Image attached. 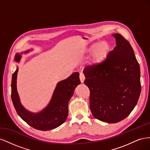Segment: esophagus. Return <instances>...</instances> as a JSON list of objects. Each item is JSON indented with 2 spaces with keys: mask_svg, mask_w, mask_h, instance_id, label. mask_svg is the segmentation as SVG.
<instances>
[{
  "mask_svg": "<svg viewBox=\"0 0 150 150\" xmlns=\"http://www.w3.org/2000/svg\"><path fill=\"white\" fill-rule=\"evenodd\" d=\"M79 78H80L81 83H84V79H85V77H84V74H83V73H80V75H79Z\"/></svg>",
  "mask_w": 150,
  "mask_h": 150,
  "instance_id": "34e87169",
  "label": "esophagus"
}]
</instances>
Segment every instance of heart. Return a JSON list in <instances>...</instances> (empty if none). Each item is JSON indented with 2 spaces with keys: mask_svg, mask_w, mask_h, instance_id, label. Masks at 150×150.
<instances>
[{
  "mask_svg": "<svg viewBox=\"0 0 150 150\" xmlns=\"http://www.w3.org/2000/svg\"><path fill=\"white\" fill-rule=\"evenodd\" d=\"M110 51V44L106 41H101L91 44L87 49V52H93V62L94 64H99L106 58Z\"/></svg>",
  "mask_w": 150,
  "mask_h": 150,
  "instance_id": "obj_1",
  "label": "heart"
}]
</instances>
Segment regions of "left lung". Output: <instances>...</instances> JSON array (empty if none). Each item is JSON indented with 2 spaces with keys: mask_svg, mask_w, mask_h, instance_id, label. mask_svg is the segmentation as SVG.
Masks as SVG:
<instances>
[{
  "mask_svg": "<svg viewBox=\"0 0 150 150\" xmlns=\"http://www.w3.org/2000/svg\"><path fill=\"white\" fill-rule=\"evenodd\" d=\"M112 35L116 46L106 59L83 70L84 84L90 91L92 115L108 123L126 118L137 105L141 93L140 68L133 49L120 34Z\"/></svg>",
  "mask_w": 150,
  "mask_h": 150,
  "instance_id": "left-lung-1",
  "label": "left lung"
}]
</instances>
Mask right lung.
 Returning a JSON list of instances; mask_svg holds the SVG:
<instances>
[{
	"mask_svg": "<svg viewBox=\"0 0 150 150\" xmlns=\"http://www.w3.org/2000/svg\"><path fill=\"white\" fill-rule=\"evenodd\" d=\"M32 50L17 53L15 56L16 62L19 63L22 54L28 53ZM18 71L19 67L17 66L12 74L11 83L12 101L18 115L33 128L41 131L55 129L64 123L68 116V103L76 86L81 83L79 72H74L66 79L58 82L46 107L38 112H33L27 110L21 104L17 89Z\"/></svg>",
	"mask_w": 150,
	"mask_h": 150,
	"instance_id": "add662e5",
	"label": "right lung"
}]
</instances>
